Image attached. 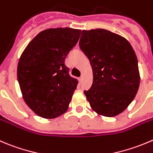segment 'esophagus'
Returning a JSON list of instances; mask_svg holds the SVG:
<instances>
[{
  "instance_id": "34e87169",
  "label": "esophagus",
  "mask_w": 153,
  "mask_h": 153,
  "mask_svg": "<svg viewBox=\"0 0 153 153\" xmlns=\"http://www.w3.org/2000/svg\"><path fill=\"white\" fill-rule=\"evenodd\" d=\"M83 78H83V76H81L79 78H78V81H79L80 82H81V81H83Z\"/></svg>"
}]
</instances>
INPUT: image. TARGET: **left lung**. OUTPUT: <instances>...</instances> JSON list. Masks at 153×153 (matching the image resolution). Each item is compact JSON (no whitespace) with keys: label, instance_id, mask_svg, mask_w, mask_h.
Returning <instances> with one entry per match:
<instances>
[{"label":"left lung","instance_id":"obj_1","mask_svg":"<svg viewBox=\"0 0 153 153\" xmlns=\"http://www.w3.org/2000/svg\"><path fill=\"white\" fill-rule=\"evenodd\" d=\"M79 46L93 69L91 88L84 91L99 115L115 117L125 111L140 85L137 58L126 38L104 29L84 30Z\"/></svg>","mask_w":153,"mask_h":153}]
</instances>
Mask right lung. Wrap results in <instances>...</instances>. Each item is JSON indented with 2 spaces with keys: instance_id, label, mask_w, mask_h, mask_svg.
Returning <instances> with one entry per match:
<instances>
[{
  "instance_id": "1",
  "label": "right lung",
  "mask_w": 153,
  "mask_h": 153,
  "mask_svg": "<svg viewBox=\"0 0 153 153\" xmlns=\"http://www.w3.org/2000/svg\"><path fill=\"white\" fill-rule=\"evenodd\" d=\"M81 32L70 27L41 31L19 58L17 77L22 97L41 117L54 119L68 110L78 81L69 75L65 59Z\"/></svg>"
}]
</instances>
